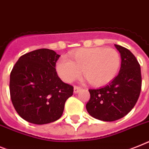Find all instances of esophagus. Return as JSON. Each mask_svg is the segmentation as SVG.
<instances>
[{
  "instance_id": "34e87169",
  "label": "esophagus",
  "mask_w": 149,
  "mask_h": 149,
  "mask_svg": "<svg viewBox=\"0 0 149 149\" xmlns=\"http://www.w3.org/2000/svg\"><path fill=\"white\" fill-rule=\"evenodd\" d=\"M81 88L79 86H74V89H73V92H74V93H77L79 92L80 91Z\"/></svg>"
}]
</instances>
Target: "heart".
Returning a JSON list of instances; mask_svg holds the SVG:
<instances>
[{"instance_id": "obj_1", "label": "heart", "mask_w": 149, "mask_h": 149, "mask_svg": "<svg viewBox=\"0 0 149 149\" xmlns=\"http://www.w3.org/2000/svg\"><path fill=\"white\" fill-rule=\"evenodd\" d=\"M72 60L60 58L56 64L59 77L71 83L83 75L90 85L102 86L116 77L121 66L118 52L112 48H83L71 54Z\"/></svg>"}]
</instances>
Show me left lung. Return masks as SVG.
I'll return each instance as SVG.
<instances>
[{
	"mask_svg": "<svg viewBox=\"0 0 149 149\" xmlns=\"http://www.w3.org/2000/svg\"><path fill=\"white\" fill-rule=\"evenodd\" d=\"M115 47L122 60L118 76L108 85L89 89L90 99L86 106L91 116L105 122L126 116L137 102L141 88V68L135 56L125 47Z\"/></svg>",
	"mask_w": 149,
	"mask_h": 149,
	"instance_id": "left-lung-1",
	"label": "left lung"
}]
</instances>
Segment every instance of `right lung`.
Listing matches in <instances>:
<instances>
[{"label":"right lung","mask_w":149,"mask_h":149,"mask_svg":"<svg viewBox=\"0 0 149 149\" xmlns=\"http://www.w3.org/2000/svg\"><path fill=\"white\" fill-rule=\"evenodd\" d=\"M60 55L39 49L21 56L10 76L12 103L24 120L37 125L53 123L61 117L66 100L73 93L56 71Z\"/></svg>","instance_id":"1"}]
</instances>
